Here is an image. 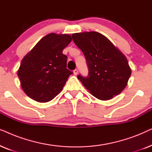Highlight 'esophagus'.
Instances as JSON below:
<instances>
[{"label": "esophagus", "instance_id": "34e87169", "mask_svg": "<svg viewBox=\"0 0 152 152\" xmlns=\"http://www.w3.org/2000/svg\"><path fill=\"white\" fill-rule=\"evenodd\" d=\"M73 73H74L75 75H77L78 74V70H77V69L74 70H73Z\"/></svg>", "mask_w": 152, "mask_h": 152}]
</instances>
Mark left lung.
I'll list each match as a JSON object with an SVG mask.
<instances>
[{
	"instance_id": "obj_1",
	"label": "left lung",
	"mask_w": 152,
	"mask_h": 152,
	"mask_svg": "<svg viewBox=\"0 0 152 152\" xmlns=\"http://www.w3.org/2000/svg\"><path fill=\"white\" fill-rule=\"evenodd\" d=\"M72 37L84 53L88 68V76L77 77L85 88L101 100L111 99L120 94L132 74L124 54L99 32L75 33Z\"/></svg>"
}]
</instances>
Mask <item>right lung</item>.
<instances>
[{
    "mask_svg": "<svg viewBox=\"0 0 152 152\" xmlns=\"http://www.w3.org/2000/svg\"><path fill=\"white\" fill-rule=\"evenodd\" d=\"M72 41L69 34L50 33L43 37L22 59L17 75L25 93L39 102L55 98L72 72L66 68L63 50Z\"/></svg>",
    "mask_w": 152,
    "mask_h": 152,
    "instance_id": "obj_1",
    "label": "right lung"
}]
</instances>
